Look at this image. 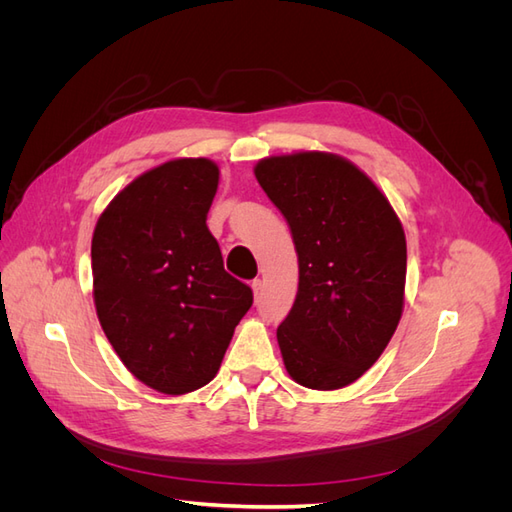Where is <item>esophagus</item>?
<instances>
[{
	"label": "esophagus",
	"instance_id": "esophagus-1",
	"mask_svg": "<svg viewBox=\"0 0 512 512\" xmlns=\"http://www.w3.org/2000/svg\"><path fill=\"white\" fill-rule=\"evenodd\" d=\"M262 288H265V284H262L260 280H254V282H252V292H254V299H256V301L260 299V294H262Z\"/></svg>",
	"mask_w": 512,
	"mask_h": 512
}]
</instances>
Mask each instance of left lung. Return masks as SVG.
I'll return each instance as SVG.
<instances>
[{
  "instance_id": "8db88e82",
  "label": "left lung",
  "mask_w": 512,
  "mask_h": 512,
  "mask_svg": "<svg viewBox=\"0 0 512 512\" xmlns=\"http://www.w3.org/2000/svg\"><path fill=\"white\" fill-rule=\"evenodd\" d=\"M254 175L299 256L297 299L277 329L284 367L307 389H344L380 359L404 314V226L378 185L337 153L269 156Z\"/></svg>"
}]
</instances>
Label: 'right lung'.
<instances>
[{"mask_svg":"<svg viewBox=\"0 0 512 512\" xmlns=\"http://www.w3.org/2000/svg\"><path fill=\"white\" fill-rule=\"evenodd\" d=\"M220 168L175 158L123 188L91 237L94 303L130 374L164 395H185L218 374L252 290L224 271L207 213Z\"/></svg>","mask_w":512,"mask_h":512,"instance_id":"1","label":"right lung"}]
</instances>
